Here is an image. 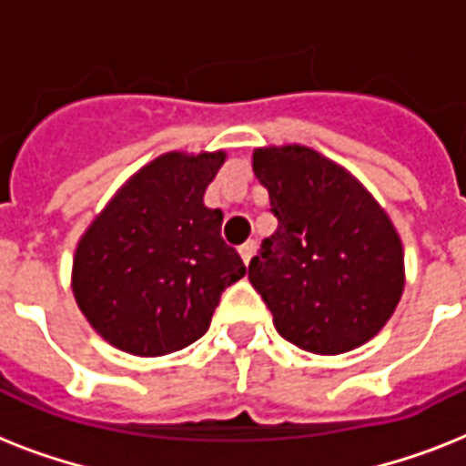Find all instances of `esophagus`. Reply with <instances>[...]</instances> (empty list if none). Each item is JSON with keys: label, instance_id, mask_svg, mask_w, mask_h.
Returning a JSON list of instances; mask_svg holds the SVG:
<instances>
[{"label": "esophagus", "instance_id": "34e87169", "mask_svg": "<svg viewBox=\"0 0 466 466\" xmlns=\"http://www.w3.org/2000/svg\"><path fill=\"white\" fill-rule=\"evenodd\" d=\"M254 254H256L254 241H247V244H241L239 247V256H241V261H244V266H248V261L254 258Z\"/></svg>", "mask_w": 466, "mask_h": 466}]
</instances>
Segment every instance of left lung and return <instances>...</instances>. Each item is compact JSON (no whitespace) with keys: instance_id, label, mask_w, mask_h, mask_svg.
Instances as JSON below:
<instances>
[{"instance_id":"obj_1","label":"left lung","mask_w":466,"mask_h":466,"mask_svg":"<svg viewBox=\"0 0 466 466\" xmlns=\"http://www.w3.org/2000/svg\"><path fill=\"white\" fill-rule=\"evenodd\" d=\"M278 229L248 263V280L285 340L339 355L375 336L404 290V251L375 198L302 145L254 152Z\"/></svg>"}]
</instances>
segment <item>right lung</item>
<instances>
[{
  "label": "right lung",
  "instance_id": "right-lung-1",
  "mask_svg": "<svg viewBox=\"0 0 466 466\" xmlns=\"http://www.w3.org/2000/svg\"><path fill=\"white\" fill-rule=\"evenodd\" d=\"M225 152H168L120 188L79 241L75 298L111 346L167 355L208 329L222 292L247 266L219 237L222 212L203 205Z\"/></svg>",
  "mask_w": 466,
  "mask_h": 466
}]
</instances>
